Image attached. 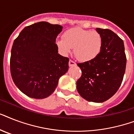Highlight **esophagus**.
Instances as JSON below:
<instances>
[{"mask_svg": "<svg viewBox=\"0 0 134 134\" xmlns=\"http://www.w3.org/2000/svg\"><path fill=\"white\" fill-rule=\"evenodd\" d=\"M69 67H73V66H76V63H74V61H72L70 60L69 61Z\"/></svg>", "mask_w": 134, "mask_h": 134, "instance_id": "obj_1", "label": "esophagus"}]
</instances>
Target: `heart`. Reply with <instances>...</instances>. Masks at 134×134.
<instances>
[{"mask_svg": "<svg viewBox=\"0 0 134 134\" xmlns=\"http://www.w3.org/2000/svg\"><path fill=\"white\" fill-rule=\"evenodd\" d=\"M56 44L63 55H68L74 48V54L81 62L94 60L103 46L102 35L95 30L73 28L66 30L63 39H58Z\"/></svg>", "mask_w": 134, "mask_h": 134, "instance_id": "1", "label": "heart"}]
</instances>
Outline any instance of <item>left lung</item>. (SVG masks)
I'll list each match as a JSON object with an SVG mask.
<instances>
[{"mask_svg": "<svg viewBox=\"0 0 134 134\" xmlns=\"http://www.w3.org/2000/svg\"><path fill=\"white\" fill-rule=\"evenodd\" d=\"M103 46L94 60L78 63L82 75L76 82L78 92L88 102L102 103L114 95L120 87L127 58L122 40L109 29L96 28Z\"/></svg>", "mask_w": 134, "mask_h": 134, "instance_id": "8db88e82", "label": "left lung"}]
</instances>
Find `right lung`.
<instances>
[{
  "instance_id": "right-lung-1",
  "label": "right lung",
  "mask_w": 134,
  "mask_h": 134,
  "mask_svg": "<svg viewBox=\"0 0 134 134\" xmlns=\"http://www.w3.org/2000/svg\"><path fill=\"white\" fill-rule=\"evenodd\" d=\"M63 26L41 21L26 26L14 41L10 71L14 83L29 97L44 99L55 91L69 68L55 39Z\"/></svg>"
}]
</instances>
